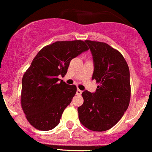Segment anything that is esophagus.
<instances>
[{"label": "esophagus", "mask_w": 152, "mask_h": 152, "mask_svg": "<svg viewBox=\"0 0 152 152\" xmlns=\"http://www.w3.org/2000/svg\"><path fill=\"white\" fill-rule=\"evenodd\" d=\"M81 93H82L81 90H79V89H77V92H76V94H77V95H81Z\"/></svg>", "instance_id": "1"}]
</instances>
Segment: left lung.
Instances as JSON below:
<instances>
[{
	"mask_svg": "<svg viewBox=\"0 0 152 152\" xmlns=\"http://www.w3.org/2000/svg\"><path fill=\"white\" fill-rule=\"evenodd\" d=\"M93 56V80L99 83L94 93H82L77 108L80 122L93 131H105L124 115L130 99V70L123 56L108 44L85 41Z\"/></svg>",
	"mask_w": 152,
	"mask_h": 152,
	"instance_id": "obj_1",
	"label": "left lung"
}]
</instances>
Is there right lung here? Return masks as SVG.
<instances>
[{"label":"right lung","instance_id":"add662e5","mask_svg":"<svg viewBox=\"0 0 152 152\" xmlns=\"http://www.w3.org/2000/svg\"><path fill=\"white\" fill-rule=\"evenodd\" d=\"M89 48L85 41H56L46 46L33 59L22 80L21 105L26 118L40 130H50L77 91L59 76L68 72L71 60Z\"/></svg>","mask_w":152,"mask_h":152}]
</instances>
